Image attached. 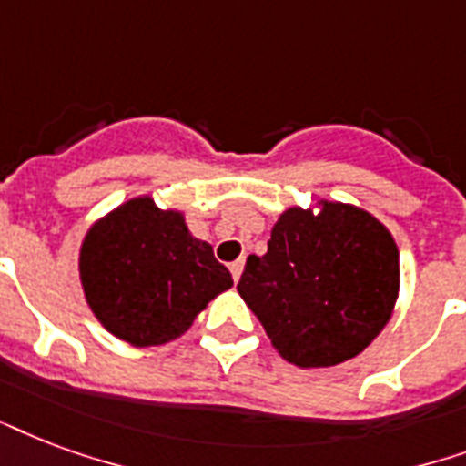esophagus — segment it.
<instances>
[{"label": "esophagus", "instance_id": "1", "mask_svg": "<svg viewBox=\"0 0 466 466\" xmlns=\"http://www.w3.org/2000/svg\"><path fill=\"white\" fill-rule=\"evenodd\" d=\"M245 259H236V262H230V274H233V279H240V274H243Z\"/></svg>", "mask_w": 466, "mask_h": 466}]
</instances>
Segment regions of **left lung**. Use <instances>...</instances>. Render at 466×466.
<instances>
[{
	"instance_id": "1",
	"label": "left lung",
	"mask_w": 466,
	"mask_h": 466,
	"mask_svg": "<svg viewBox=\"0 0 466 466\" xmlns=\"http://www.w3.org/2000/svg\"><path fill=\"white\" fill-rule=\"evenodd\" d=\"M401 262L391 230L345 201L284 208L238 282L272 348L301 370L357 357L394 316Z\"/></svg>"
}]
</instances>
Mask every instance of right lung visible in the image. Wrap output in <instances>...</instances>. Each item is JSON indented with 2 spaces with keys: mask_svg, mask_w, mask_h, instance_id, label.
Here are the masks:
<instances>
[{
  "mask_svg": "<svg viewBox=\"0 0 466 466\" xmlns=\"http://www.w3.org/2000/svg\"><path fill=\"white\" fill-rule=\"evenodd\" d=\"M79 284L95 319L133 348L177 340L233 277L184 211L140 194L96 218L79 245Z\"/></svg>",
  "mask_w": 466,
  "mask_h": 466,
  "instance_id": "right-lung-1",
  "label": "right lung"
}]
</instances>
